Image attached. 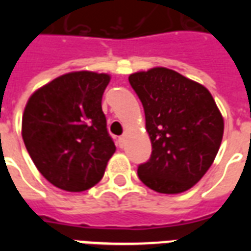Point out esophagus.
<instances>
[{
	"label": "esophagus",
	"mask_w": 251,
	"mask_h": 251,
	"mask_svg": "<svg viewBox=\"0 0 251 251\" xmlns=\"http://www.w3.org/2000/svg\"><path fill=\"white\" fill-rule=\"evenodd\" d=\"M118 142H120V147L124 148L125 147V142H126V134H124V136H121L120 138H118Z\"/></svg>",
	"instance_id": "1"
}]
</instances>
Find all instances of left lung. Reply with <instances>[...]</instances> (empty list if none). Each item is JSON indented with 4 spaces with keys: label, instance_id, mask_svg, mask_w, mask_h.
I'll return each mask as SVG.
<instances>
[{
    "label": "left lung",
    "instance_id": "8db88e82",
    "mask_svg": "<svg viewBox=\"0 0 251 251\" xmlns=\"http://www.w3.org/2000/svg\"><path fill=\"white\" fill-rule=\"evenodd\" d=\"M129 83L152 142L138 177L160 194L184 192L204 176L221 147L225 124L215 100L204 86L164 67L134 72Z\"/></svg>",
    "mask_w": 251,
    "mask_h": 251
}]
</instances>
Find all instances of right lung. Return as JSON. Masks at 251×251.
Wrapping results in <instances>:
<instances>
[{"label": "right lung", "mask_w": 251, "mask_h": 251, "mask_svg": "<svg viewBox=\"0 0 251 251\" xmlns=\"http://www.w3.org/2000/svg\"><path fill=\"white\" fill-rule=\"evenodd\" d=\"M110 75L70 72L30 95L23 114V140L36 168L70 192L103 177L115 145L106 127L102 95Z\"/></svg>", "instance_id": "obj_1"}]
</instances>
